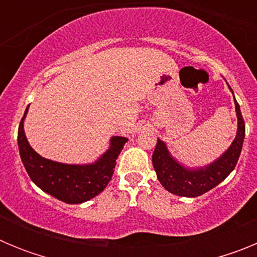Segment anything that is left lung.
<instances>
[{"instance_id":"8db88e82","label":"left lung","mask_w":257,"mask_h":257,"mask_svg":"<svg viewBox=\"0 0 257 257\" xmlns=\"http://www.w3.org/2000/svg\"><path fill=\"white\" fill-rule=\"evenodd\" d=\"M238 117V131L230 148L205 169L187 170L170 156L165 143L158 139L152 156L157 178L165 189L172 194L183 197H198L215 188L234 170L239 158L244 139V119L240 113L239 104L234 99Z\"/></svg>"}]
</instances>
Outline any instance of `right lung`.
Listing matches in <instances>:
<instances>
[{
  "label": "right lung",
  "mask_w": 257,
  "mask_h": 257,
  "mask_svg": "<svg viewBox=\"0 0 257 257\" xmlns=\"http://www.w3.org/2000/svg\"><path fill=\"white\" fill-rule=\"evenodd\" d=\"M28 108L18 131V144L23 165L38 188L65 203H82L104 190L114 174L115 160L123 148L126 138L114 136L110 148L97 162L86 166L58 163L42 158L28 144L23 128Z\"/></svg>",
  "instance_id": "1"
}]
</instances>
